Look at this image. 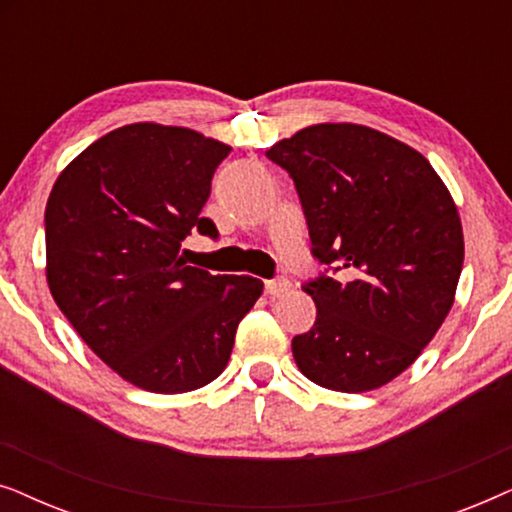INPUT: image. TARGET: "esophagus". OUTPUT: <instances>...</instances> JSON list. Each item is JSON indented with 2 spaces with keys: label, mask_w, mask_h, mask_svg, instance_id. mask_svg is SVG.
<instances>
[{
  "label": "esophagus",
  "mask_w": 512,
  "mask_h": 512,
  "mask_svg": "<svg viewBox=\"0 0 512 512\" xmlns=\"http://www.w3.org/2000/svg\"><path fill=\"white\" fill-rule=\"evenodd\" d=\"M265 291H268L270 298H282L291 291V282H289V279H284V277L270 279V282H265Z\"/></svg>",
  "instance_id": "34e87169"
}]
</instances>
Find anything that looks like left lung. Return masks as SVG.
<instances>
[{
  "label": "left lung",
  "instance_id": "left-lung-1",
  "mask_svg": "<svg viewBox=\"0 0 512 512\" xmlns=\"http://www.w3.org/2000/svg\"><path fill=\"white\" fill-rule=\"evenodd\" d=\"M296 181L312 251L340 279L303 284L317 305L291 349L324 389H380L417 361L454 305L464 230L445 181L412 146L359 123H317L265 151Z\"/></svg>",
  "mask_w": 512,
  "mask_h": 512
}]
</instances>
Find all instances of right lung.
Here are the masks:
<instances>
[{
  "mask_svg": "<svg viewBox=\"0 0 512 512\" xmlns=\"http://www.w3.org/2000/svg\"><path fill=\"white\" fill-rule=\"evenodd\" d=\"M230 146L198 130L130 123L81 151L46 202V279L83 342L125 382L184 394L228 366L237 324L263 293L249 275L186 265Z\"/></svg>",
  "mask_w": 512,
  "mask_h": 512,
  "instance_id": "right-lung-1",
  "label": "right lung"
}]
</instances>
